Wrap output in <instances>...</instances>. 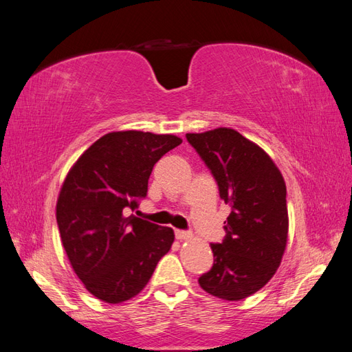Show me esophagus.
<instances>
[{
    "mask_svg": "<svg viewBox=\"0 0 352 352\" xmlns=\"http://www.w3.org/2000/svg\"><path fill=\"white\" fill-rule=\"evenodd\" d=\"M175 235H176V239H179V241H188L192 238V233L185 232V230H176Z\"/></svg>",
    "mask_w": 352,
    "mask_h": 352,
    "instance_id": "esophagus-1",
    "label": "esophagus"
}]
</instances>
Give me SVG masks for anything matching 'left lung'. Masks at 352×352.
Returning a JSON list of instances; mask_svg holds the SVG:
<instances>
[{
    "mask_svg": "<svg viewBox=\"0 0 352 352\" xmlns=\"http://www.w3.org/2000/svg\"><path fill=\"white\" fill-rule=\"evenodd\" d=\"M186 140L232 207L225 239L210 243L214 264L198 283L221 300H243L273 278L283 258L289 230L283 176L261 146L230 127L186 133Z\"/></svg>",
    "mask_w": 352,
    "mask_h": 352,
    "instance_id": "obj_1",
    "label": "left lung"
}]
</instances>
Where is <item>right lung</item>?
Here are the masks:
<instances>
[{
  "label": "right lung",
  "mask_w": 352,
  "mask_h": 352,
  "mask_svg": "<svg viewBox=\"0 0 352 352\" xmlns=\"http://www.w3.org/2000/svg\"><path fill=\"white\" fill-rule=\"evenodd\" d=\"M180 144L176 135L110 132L70 167L57 198V225L73 272L97 300H132L172 248V228L126 217L123 208L138 206L154 164Z\"/></svg>",
  "instance_id": "obj_1"
}]
</instances>
